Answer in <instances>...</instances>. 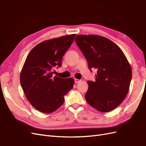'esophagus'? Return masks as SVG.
<instances>
[{"mask_svg": "<svg viewBox=\"0 0 146 146\" xmlns=\"http://www.w3.org/2000/svg\"><path fill=\"white\" fill-rule=\"evenodd\" d=\"M74 80H75V83H76L81 82V80H79V79H77V78H75Z\"/></svg>", "mask_w": 146, "mask_h": 146, "instance_id": "esophagus-1", "label": "esophagus"}]
</instances>
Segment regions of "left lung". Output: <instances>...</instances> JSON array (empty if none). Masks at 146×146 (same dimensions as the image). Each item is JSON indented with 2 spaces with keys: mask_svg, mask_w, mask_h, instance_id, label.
<instances>
[{
  "mask_svg": "<svg viewBox=\"0 0 146 146\" xmlns=\"http://www.w3.org/2000/svg\"><path fill=\"white\" fill-rule=\"evenodd\" d=\"M75 41L90 70L97 69L96 81L87 82V102L99 111H112L129 90L132 71L126 56L115 43L99 35H77Z\"/></svg>",
  "mask_w": 146,
  "mask_h": 146,
  "instance_id": "obj_1",
  "label": "left lung"
}]
</instances>
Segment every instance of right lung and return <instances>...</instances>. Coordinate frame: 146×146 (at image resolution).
Returning <instances> with one entry per match:
<instances>
[{"label":"right lung","instance_id":"add662e5","mask_svg":"<svg viewBox=\"0 0 146 146\" xmlns=\"http://www.w3.org/2000/svg\"><path fill=\"white\" fill-rule=\"evenodd\" d=\"M76 35H69L38 44L30 52L20 76L26 98L33 107L44 113L62 105L64 96L72 89V78L53 77L54 69L61 66L62 58Z\"/></svg>","mask_w":146,"mask_h":146}]
</instances>
